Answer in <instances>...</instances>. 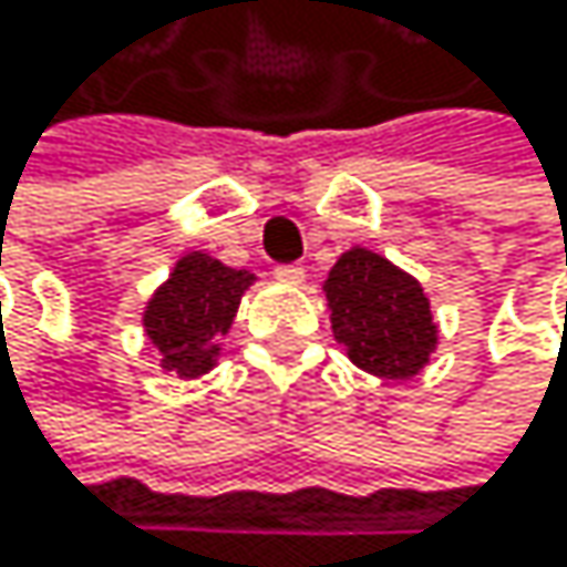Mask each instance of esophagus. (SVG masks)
I'll list each match as a JSON object with an SVG mask.
<instances>
[{
    "instance_id": "obj_1",
    "label": "esophagus",
    "mask_w": 567,
    "mask_h": 567,
    "mask_svg": "<svg viewBox=\"0 0 567 567\" xmlns=\"http://www.w3.org/2000/svg\"><path fill=\"white\" fill-rule=\"evenodd\" d=\"M275 278H278V281H286V286H302L306 268H299V265H278V268H275Z\"/></svg>"
}]
</instances>
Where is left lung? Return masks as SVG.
<instances>
[{"label":"left lung","mask_w":567,"mask_h":567,"mask_svg":"<svg viewBox=\"0 0 567 567\" xmlns=\"http://www.w3.org/2000/svg\"><path fill=\"white\" fill-rule=\"evenodd\" d=\"M333 337L367 374L411 381L439 347V326L415 275L384 255L350 248L322 281Z\"/></svg>","instance_id":"left-lung-1"}]
</instances>
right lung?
<instances>
[{
  "label": "right lung",
  "mask_w": 567,
  "mask_h": 567,
  "mask_svg": "<svg viewBox=\"0 0 567 567\" xmlns=\"http://www.w3.org/2000/svg\"><path fill=\"white\" fill-rule=\"evenodd\" d=\"M251 286V271L186 251L142 309V333L159 353V367L183 381L210 374L220 360V337H227Z\"/></svg>",
  "instance_id": "add662e5"
}]
</instances>
